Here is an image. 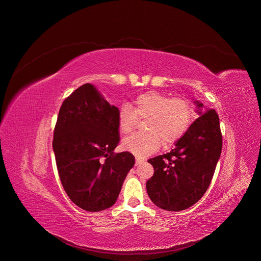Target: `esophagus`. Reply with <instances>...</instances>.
<instances>
[{
    "label": "esophagus",
    "instance_id": "obj_1",
    "mask_svg": "<svg viewBox=\"0 0 261 261\" xmlns=\"http://www.w3.org/2000/svg\"><path fill=\"white\" fill-rule=\"evenodd\" d=\"M135 160H136V165H139V164H141V163L144 162V159H143L142 157H139V156H136V157H135Z\"/></svg>",
    "mask_w": 261,
    "mask_h": 261
}]
</instances>
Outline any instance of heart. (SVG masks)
<instances>
[{"label":"heart","mask_w":261,"mask_h":261,"mask_svg":"<svg viewBox=\"0 0 261 261\" xmlns=\"http://www.w3.org/2000/svg\"><path fill=\"white\" fill-rule=\"evenodd\" d=\"M131 105L123 104L118 111V124L124 134L130 133L138 121L145 118L143 127L123 140L126 151L142 156L155 152L163 142L170 145L180 139L193 123L194 108L184 97L170 98L157 91L138 95Z\"/></svg>","instance_id":"obj_1"}]
</instances>
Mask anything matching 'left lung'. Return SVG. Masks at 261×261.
<instances>
[{
	"instance_id": "left-lung-1",
	"label": "left lung",
	"mask_w": 261,
	"mask_h": 261,
	"mask_svg": "<svg viewBox=\"0 0 261 261\" xmlns=\"http://www.w3.org/2000/svg\"><path fill=\"white\" fill-rule=\"evenodd\" d=\"M197 118L185 135L164 155L148 159L154 167L146 181L151 200L160 208L179 212L195 204L206 192L222 151L219 117L202 110L196 101Z\"/></svg>"
}]
</instances>
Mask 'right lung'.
<instances>
[{"instance_id":"right-lung-1","label":"right lung","mask_w":261,"mask_h":261,"mask_svg":"<svg viewBox=\"0 0 261 261\" xmlns=\"http://www.w3.org/2000/svg\"><path fill=\"white\" fill-rule=\"evenodd\" d=\"M118 111L91 84L74 91L59 111L53 148L60 179L71 201L88 212L115 204L135 163L129 152L114 153Z\"/></svg>"}]
</instances>
